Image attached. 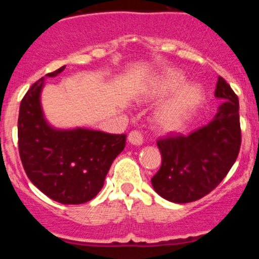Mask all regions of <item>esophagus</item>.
Wrapping results in <instances>:
<instances>
[{"label": "esophagus", "mask_w": 259, "mask_h": 259, "mask_svg": "<svg viewBox=\"0 0 259 259\" xmlns=\"http://www.w3.org/2000/svg\"><path fill=\"white\" fill-rule=\"evenodd\" d=\"M127 142H129L130 144H133V145L140 146L143 144V142H144V139H143L142 133L134 130V132H132L129 135H127Z\"/></svg>", "instance_id": "esophagus-1"}]
</instances>
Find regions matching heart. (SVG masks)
I'll list each match as a JSON object with an SVG mask.
<instances>
[{
	"label": "heart",
	"instance_id": "b5f03b06",
	"mask_svg": "<svg viewBox=\"0 0 259 259\" xmlns=\"http://www.w3.org/2000/svg\"><path fill=\"white\" fill-rule=\"evenodd\" d=\"M154 115L155 126L161 132H174L184 126L204 101V90L199 83H187V77L170 70L153 81L148 90L149 99H165L172 95Z\"/></svg>",
	"mask_w": 259,
	"mask_h": 259
}]
</instances>
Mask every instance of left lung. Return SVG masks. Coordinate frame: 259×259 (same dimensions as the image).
Instances as JSON below:
<instances>
[{
  "label": "left lung",
  "instance_id": "obj_1",
  "mask_svg": "<svg viewBox=\"0 0 259 259\" xmlns=\"http://www.w3.org/2000/svg\"><path fill=\"white\" fill-rule=\"evenodd\" d=\"M214 96L223 103L205 126L189 135H173L156 143L161 166L151 178V185L169 202L183 204L200 199L236 163L242 140L238 96L221 76Z\"/></svg>",
  "mask_w": 259,
  "mask_h": 259
}]
</instances>
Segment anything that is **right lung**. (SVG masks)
I'll return each mask as SVG.
<instances>
[{
    "label": "right lung",
    "mask_w": 259,
    "mask_h": 259,
    "mask_svg": "<svg viewBox=\"0 0 259 259\" xmlns=\"http://www.w3.org/2000/svg\"><path fill=\"white\" fill-rule=\"evenodd\" d=\"M65 66L46 75L55 77ZM46 77L23 96L18 114V150L28 179L62 204H82L98 195L114 159L124 150L125 134L50 125L41 106Z\"/></svg>",
    "instance_id": "1"
}]
</instances>
